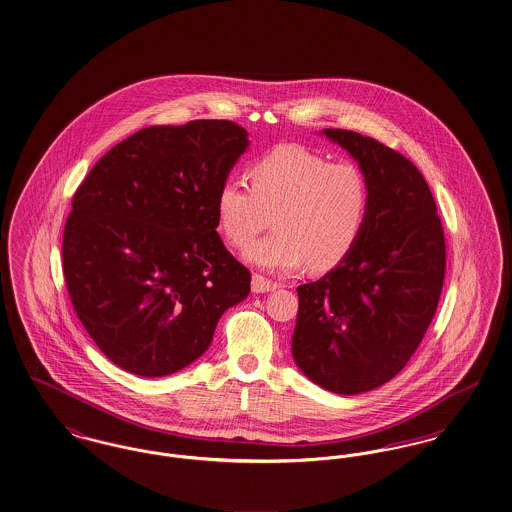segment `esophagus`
Masks as SVG:
<instances>
[{
  "mask_svg": "<svg viewBox=\"0 0 512 512\" xmlns=\"http://www.w3.org/2000/svg\"><path fill=\"white\" fill-rule=\"evenodd\" d=\"M275 289H279V285L275 281L267 279L264 275H258V273L252 275V290L256 294H264V292H271V290Z\"/></svg>",
  "mask_w": 512,
  "mask_h": 512,
  "instance_id": "1",
  "label": "esophagus"
}]
</instances>
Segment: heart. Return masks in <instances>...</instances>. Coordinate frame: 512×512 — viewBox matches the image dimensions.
Wrapping results in <instances>:
<instances>
[{
  "label": "heart",
  "mask_w": 512,
  "mask_h": 512,
  "mask_svg": "<svg viewBox=\"0 0 512 512\" xmlns=\"http://www.w3.org/2000/svg\"><path fill=\"white\" fill-rule=\"evenodd\" d=\"M241 179L222 181L216 222L223 239L246 248V260L271 271H290L310 260L317 271L342 264L356 248L371 206V181L354 162H331L310 147L285 143L256 158Z\"/></svg>",
  "instance_id": "b5f03b06"
}]
</instances>
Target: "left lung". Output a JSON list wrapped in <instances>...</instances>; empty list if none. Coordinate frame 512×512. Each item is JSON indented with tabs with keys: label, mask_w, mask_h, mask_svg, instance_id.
I'll use <instances>...</instances> for the list:
<instances>
[{
	"label": "left lung",
	"mask_w": 512,
	"mask_h": 512,
	"mask_svg": "<svg viewBox=\"0 0 512 512\" xmlns=\"http://www.w3.org/2000/svg\"><path fill=\"white\" fill-rule=\"evenodd\" d=\"M323 134L367 174L371 206L350 256L296 289L292 356L321 388L354 396L396 377L419 348L444 287V227L409 158L350 130Z\"/></svg>",
	"instance_id": "1"
}]
</instances>
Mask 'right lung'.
Wrapping results in <instances>:
<instances>
[{
  "label": "right lung",
  "instance_id": "add662e5",
  "mask_svg": "<svg viewBox=\"0 0 512 512\" xmlns=\"http://www.w3.org/2000/svg\"><path fill=\"white\" fill-rule=\"evenodd\" d=\"M248 147L229 120L151 126L99 158L74 193L63 273L97 348L139 377L202 356L250 271L223 246L216 193Z\"/></svg>",
  "mask_w": 512,
  "mask_h": 512
}]
</instances>
